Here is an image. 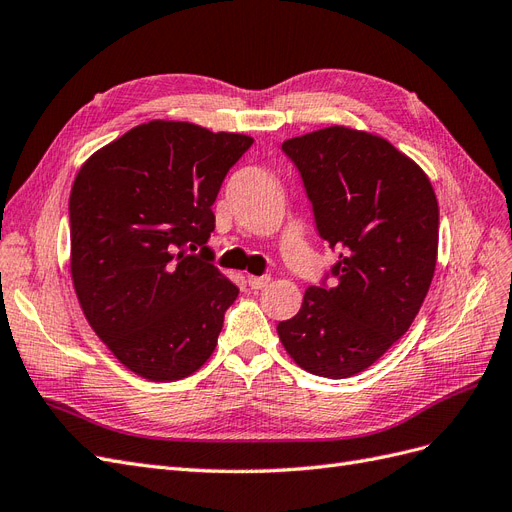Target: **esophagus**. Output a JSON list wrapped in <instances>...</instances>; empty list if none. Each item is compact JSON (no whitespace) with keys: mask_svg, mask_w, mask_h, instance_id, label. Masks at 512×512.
I'll return each instance as SVG.
<instances>
[{"mask_svg":"<svg viewBox=\"0 0 512 512\" xmlns=\"http://www.w3.org/2000/svg\"><path fill=\"white\" fill-rule=\"evenodd\" d=\"M271 282L269 275H247V284H250L252 290H262Z\"/></svg>","mask_w":512,"mask_h":512,"instance_id":"obj_1","label":"esophagus"}]
</instances>
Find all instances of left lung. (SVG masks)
<instances>
[{"label":"left lung","mask_w":512,"mask_h":512,"mask_svg":"<svg viewBox=\"0 0 512 512\" xmlns=\"http://www.w3.org/2000/svg\"><path fill=\"white\" fill-rule=\"evenodd\" d=\"M282 151L339 260L331 286H309L277 335L309 374L350 378L410 329L427 297L438 258L436 192L421 166L369 132L331 126L288 138Z\"/></svg>","instance_id":"8db88e82"}]
</instances>
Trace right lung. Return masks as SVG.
Listing matches in <instances>:
<instances>
[{"instance_id":"add662e5","label":"right lung","mask_w":512,"mask_h":512,"mask_svg":"<svg viewBox=\"0 0 512 512\" xmlns=\"http://www.w3.org/2000/svg\"><path fill=\"white\" fill-rule=\"evenodd\" d=\"M252 143L153 119L98 149L76 175L72 284L91 329L134 374L181 380L213 354L239 288L211 262V207Z\"/></svg>"}]
</instances>
